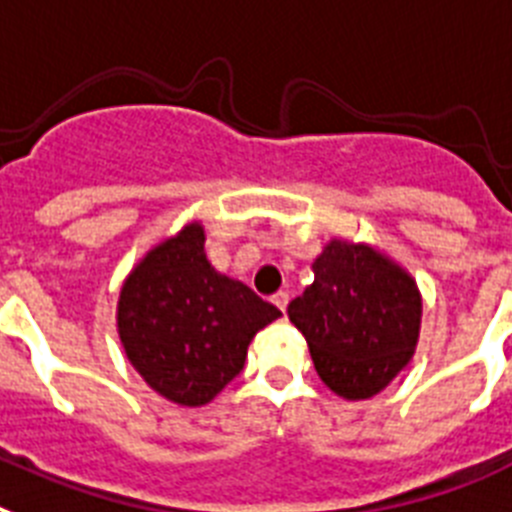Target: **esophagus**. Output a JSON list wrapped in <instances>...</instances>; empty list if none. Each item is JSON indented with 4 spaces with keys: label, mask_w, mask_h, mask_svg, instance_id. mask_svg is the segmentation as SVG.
<instances>
[{
    "label": "esophagus",
    "mask_w": 512,
    "mask_h": 512,
    "mask_svg": "<svg viewBox=\"0 0 512 512\" xmlns=\"http://www.w3.org/2000/svg\"><path fill=\"white\" fill-rule=\"evenodd\" d=\"M273 304L278 306V309H281V311H286V306H288V293H286V291L273 293Z\"/></svg>",
    "instance_id": "1"
}]
</instances>
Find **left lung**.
<instances>
[{"label": "left lung", "instance_id": "left-lung-1", "mask_svg": "<svg viewBox=\"0 0 512 512\" xmlns=\"http://www.w3.org/2000/svg\"><path fill=\"white\" fill-rule=\"evenodd\" d=\"M314 283L288 304L319 379L337 397L379 394L410 363L420 337L417 283L371 244L332 239L311 265Z\"/></svg>", "mask_w": 512, "mask_h": 512}]
</instances>
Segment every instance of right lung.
<instances>
[{
  "mask_svg": "<svg viewBox=\"0 0 512 512\" xmlns=\"http://www.w3.org/2000/svg\"><path fill=\"white\" fill-rule=\"evenodd\" d=\"M198 221L131 270L118 299V335L151 389L182 407L211 402L244 368L252 337L281 311L208 262Z\"/></svg>",
  "mask_w": 512,
  "mask_h": 512,
  "instance_id": "obj_1",
  "label": "right lung"
}]
</instances>
